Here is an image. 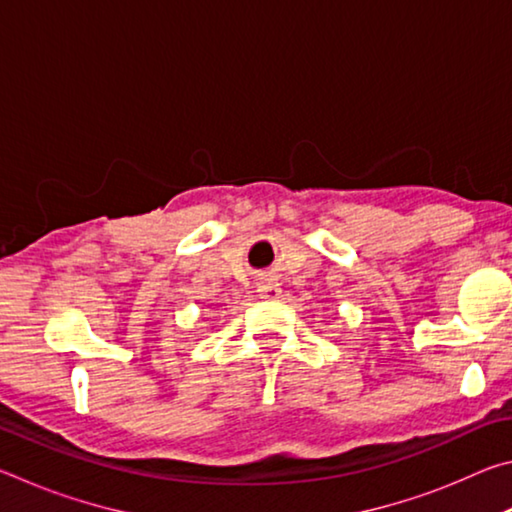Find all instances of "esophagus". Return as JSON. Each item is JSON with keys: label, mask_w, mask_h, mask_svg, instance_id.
Masks as SVG:
<instances>
[{"label": "esophagus", "mask_w": 512, "mask_h": 512, "mask_svg": "<svg viewBox=\"0 0 512 512\" xmlns=\"http://www.w3.org/2000/svg\"><path fill=\"white\" fill-rule=\"evenodd\" d=\"M257 291L264 300H280L282 298V287L277 284L273 275H264L262 280L257 282Z\"/></svg>", "instance_id": "esophagus-1"}]
</instances>
